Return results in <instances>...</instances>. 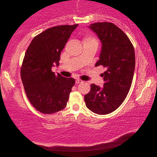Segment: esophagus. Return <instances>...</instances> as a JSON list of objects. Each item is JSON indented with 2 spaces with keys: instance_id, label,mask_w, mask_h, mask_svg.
Masks as SVG:
<instances>
[{
  "instance_id": "1",
  "label": "esophagus",
  "mask_w": 157,
  "mask_h": 157,
  "mask_svg": "<svg viewBox=\"0 0 157 157\" xmlns=\"http://www.w3.org/2000/svg\"><path fill=\"white\" fill-rule=\"evenodd\" d=\"M75 82H76V84H81V83H82V82H83V81L81 80V79H76Z\"/></svg>"
}]
</instances>
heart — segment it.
Wrapping results in <instances>:
<instances>
[{
    "label": "heart",
    "instance_id": "b5f03b06",
    "mask_svg": "<svg viewBox=\"0 0 157 157\" xmlns=\"http://www.w3.org/2000/svg\"><path fill=\"white\" fill-rule=\"evenodd\" d=\"M83 42H84V44L91 43V44H95L98 45V41L96 40V39H95V37L91 36V35L85 36L84 39H83Z\"/></svg>",
    "mask_w": 157,
    "mask_h": 157
}]
</instances>
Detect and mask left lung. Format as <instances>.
<instances>
[{
    "mask_svg": "<svg viewBox=\"0 0 157 157\" xmlns=\"http://www.w3.org/2000/svg\"><path fill=\"white\" fill-rule=\"evenodd\" d=\"M89 28L102 44L100 59L95 66H103L106 71L101 74L103 86L92 84L84 101L89 110L105 115L120 107L129 91L135 68L134 49L124 32L112 23H95Z\"/></svg>",
    "mask_w": 157,
    "mask_h": 157,
    "instance_id": "obj_1",
    "label": "left lung"
}]
</instances>
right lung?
Returning a JSON list of instances; mask_svg holds the SVG:
<instances>
[{"mask_svg":"<svg viewBox=\"0 0 157 157\" xmlns=\"http://www.w3.org/2000/svg\"><path fill=\"white\" fill-rule=\"evenodd\" d=\"M78 25L47 29L34 37L26 50L21 69V79L30 103L41 113L57 112L67 105L75 79L59 73L55 75L52 67L59 65L61 52Z\"/></svg>","mask_w":157,"mask_h":157,"instance_id":"obj_1","label":"right lung"}]
</instances>
